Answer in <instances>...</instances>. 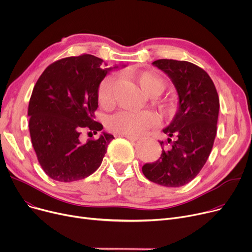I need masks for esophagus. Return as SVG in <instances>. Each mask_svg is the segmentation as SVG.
Instances as JSON below:
<instances>
[{
    "label": "esophagus",
    "instance_id": "obj_1",
    "mask_svg": "<svg viewBox=\"0 0 252 252\" xmlns=\"http://www.w3.org/2000/svg\"><path fill=\"white\" fill-rule=\"evenodd\" d=\"M118 137H125V138H126L127 140H129V141H134V142H136V141H138V140H139V138H138V137H133V136H118Z\"/></svg>",
    "mask_w": 252,
    "mask_h": 252
}]
</instances>
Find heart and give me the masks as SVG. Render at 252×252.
<instances>
[{
	"label": "heart",
	"mask_w": 252,
	"mask_h": 252,
	"mask_svg": "<svg viewBox=\"0 0 252 252\" xmlns=\"http://www.w3.org/2000/svg\"><path fill=\"white\" fill-rule=\"evenodd\" d=\"M130 78L140 87L145 96L155 98L162 94L166 84L164 79L157 73L149 70L134 71L129 74ZM115 85L114 75L106 76L98 88V100L102 105H108L112 99ZM164 113L170 112V106L162 107ZM154 117L148 112H119L109 118L107 126L112 133L118 136L137 137L146 131L154 123Z\"/></svg>",
	"instance_id": "1"
}]
</instances>
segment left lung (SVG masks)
Returning <instances> with one entry per match:
<instances>
[{"instance_id": "8db88e82", "label": "left lung", "mask_w": 252, "mask_h": 252, "mask_svg": "<svg viewBox=\"0 0 252 252\" xmlns=\"http://www.w3.org/2000/svg\"><path fill=\"white\" fill-rule=\"evenodd\" d=\"M152 65L163 71L178 94V109L163 128L158 160L144 164L149 181L164 187H181L191 182L204 166L214 146L220 110L218 92L209 75L188 61L159 59Z\"/></svg>"}]
</instances>
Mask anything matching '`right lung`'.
Returning a JSON list of instances; mask_svg holds the SVG:
<instances>
[{"mask_svg":"<svg viewBox=\"0 0 252 252\" xmlns=\"http://www.w3.org/2000/svg\"><path fill=\"white\" fill-rule=\"evenodd\" d=\"M105 66L89 54L63 58L49 65L33 88L29 105L32 143L39 164L53 180L67 183L91 176L114 139L94 121L99 85L118 67ZM85 131L101 135L85 141Z\"/></svg>","mask_w":252,"mask_h":252,"instance_id":"obj_1","label":"right lung"}]
</instances>
